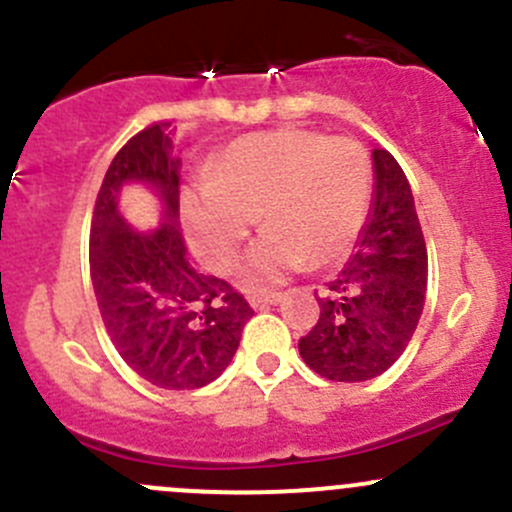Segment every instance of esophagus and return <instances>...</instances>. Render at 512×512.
<instances>
[{
	"label": "esophagus",
	"mask_w": 512,
	"mask_h": 512,
	"mask_svg": "<svg viewBox=\"0 0 512 512\" xmlns=\"http://www.w3.org/2000/svg\"><path fill=\"white\" fill-rule=\"evenodd\" d=\"M282 299H285V294L282 292H270V294H250L247 302H250V307L260 309V307H267V304H280Z\"/></svg>",
	"instance_id": "34e87169"
}]
</instances>
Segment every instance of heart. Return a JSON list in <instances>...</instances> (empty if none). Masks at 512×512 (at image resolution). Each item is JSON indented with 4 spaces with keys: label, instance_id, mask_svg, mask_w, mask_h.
<instances>
[{
    "label": "heart",
    "instance_id": "heart-1",
    "mask_svg": "<svg viewBox=\"0 0 512 512\" xmlns=\"http://www.w3.org/2000/svg\"><path fill=\"white\" fill-rule=\"evenodd\" d=\"M371 168L347 136L304 128L252 133L227 146L213 170L185 195V223L195 252L215 272L230 270L257 215L270 230L240 267L247 287L339 260L366 223Z\"/></svg>",
    "mask_w": 512,
    "mask_h": 512
}]
</instances>
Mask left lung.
<instances>
[{
    "label": "left lung",
    "instance_id": "8db88e82",
    "mask_svg": "<svg viewBox=\"0 0 512 512\" xmlns=\"http://www.w3.org/2000/svg\"><path fill=\"white\" fill-rule=\"evenodd\" d=\"M374 158L369 218L344 270L327 282L319 319L299 339L304 364L329 381H369L409 347L426 302L428 255L414 193L384 148Z\"/></svg>",
    "mask_w": 512,
    "mask_h": 512
}]
</instances>
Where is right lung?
<instances>
[{"instance_id":"right-lung-1","label":"right lung","mask_w":512,"mask_h":512,"mask_svg":"<svg viewBox=\"0 0 512 512\" xmlns=\"http://www.w3.org/2000/svg\"><path fill=\"white\" fill-rule=\"evenodd\" d=\"M170 123L143 128L111 160L91 220V282L113 347L160 389H203L230 366L252 317L242 294L195 270L180 235V158ZM141 182L161 200L164 220L141 233L117 208L123 184Z\"/></svg>"}]
</instances>
